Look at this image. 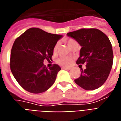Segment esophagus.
Here are the masks:
<instances>
[{
    "mask_svg": "<svg viewBox=\"0 0 121 121\" xmlns=\"http://www.w3.org/2000/svg\"><path fill=\"white\" fill-rule=\"evenodd\" d=\"M62 69H67V70H69V69H71V68H69V67H62Z\"/></svg>",
    "mask_w": 121,
    "mask_h": 121,
    "instance_id": "obj_1",
    "label": "esophagus"
}]
</instances>
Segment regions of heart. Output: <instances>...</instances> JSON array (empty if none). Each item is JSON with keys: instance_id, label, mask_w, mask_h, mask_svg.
Returning a JSON list of instances; mask_svg holds the SVG:
<instances>
[{"instance_id": "heart-1", "label": "heart", "mask_w": 121, "mask_h": 121, "mask_svg": "<svg viewBox=\"0 0 121 121\" xmlns=\"http://www.w3.org/2000/svg\"><path fill=\"white\" fill-rule=\"evenodd\" d=\"M75 41L73 39H69V40H68V42H67V44L68 45V46H70V45L72 44V43H73ZM57 47H58V45H55V46L54 48H53V52H55L57 51ZM72 59L71 58H69V57H62V58H60L58 59V62L60 64H61V65H63V66H68V65H69V64H71V62H72Z\"/></svg>"}]
</instances>
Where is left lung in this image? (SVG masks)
Returning a JSON list of instances; mask_svg holds the SVG:
<instances>
[{"instance_id": "1", "label": "left lung", "mask_w": 121, "mask_h": 121, "mask_svg": "<svg viewBox=\"0 0 121 121\" xmlns=\"http://www.w3.org/2000/svg\"><path fill=\"white\" fill-rule=\"evenodd\" d=\"M67 35L82 47L77 64H86V69H81V76L75 80V83L86 90L99 88L105 82L112 68L113 54L109 39L95 28L81 29Z\"/></svg>"}]
</instances>
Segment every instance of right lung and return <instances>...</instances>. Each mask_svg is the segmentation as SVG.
I'll return each mask as SVG.
<instances>
[{"label": "right lung", "instance_id": "right-lung-1", "mask_svg": "<svg viewBox=\"0 0 121 121\" xmlns=\"http://www.w3.org/2000/svg\"><path fill=\"white\" fill-rule=\"evenodd\" d=\"M62 35L31 28L18 37L11 51L10 68L18 83L33 93L44 92L53 84L58 72L57 64L47 68L44 60H52L53 48Z\"/></svg>", "mask_w": 121, "mask_h": 121}]
</instances>
